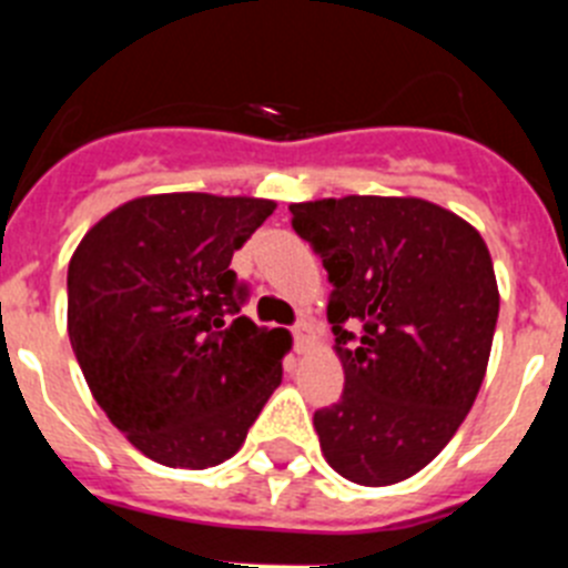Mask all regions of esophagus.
<instances>
[{
    "label": "esophagus",
    "mask_w": 568,
    "mask_h": 568,
    "mask_svg": "<svg viewBox=\"0 0 568 568\" xmlns=\"http://www.w3.org/2000/svg\"><path fill=\"white\" fill-rule=\"evenodd\" d=\"M293 341H295V349H298V353H304V349H307V344H310L307 321H298V324H295V327H293Z\"/></svg>",
    "instance_id": "obj_1"
}]
</instances>
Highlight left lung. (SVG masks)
<instances>
[{
    "instance_id": "left-lung-1",
    "label": "left lung",
    "mask_w": 568,
    "mask_h": 568,
    "mask_svg": "<svg viewBox=\"0 0 568 568\" xmlns=\"http://www.w3.org/2000/svg\"><path fill=\"white\" fill-rule=\"evenodd\" d=\"M293 227L333 284L338 404L313 418L321 453L361 486L424 469L475 404L498 324V284L475 227L424 199L293 204Z\"/></svg>"
}]
</instances>
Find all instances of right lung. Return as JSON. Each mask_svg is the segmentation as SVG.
<instances>
[{
	"instance_id": "obj_1",
	"label": "right lung",
	"mask_w": 568,
	"mask_h": 568,
	"mask_svg": "<svg viewBox=\"0 0 568 568\" xmlns=\"http://www.w3.org/2000/svg\"><path fill=\"white\" fill-rule=\"evenodd\" d=\"M275 204L144 195L104 215L68 267V335L110 424L164 466L239 453L281 384L287 329L241 315L235 250Z\"/></svg>"
}]
</instances>
